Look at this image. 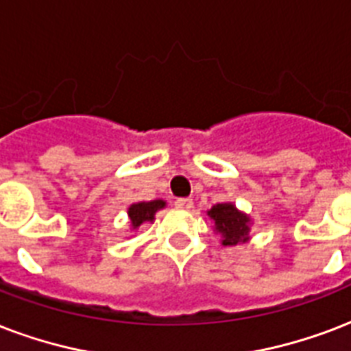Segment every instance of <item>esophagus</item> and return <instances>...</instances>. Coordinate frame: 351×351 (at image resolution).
<instances>
[{"label":"esophagus","mask_w":351,"mask_h":351,"mask_svg":"<svg viewBox=\"0 0 351 351\" xmlns=\"http://www.w3.org/2000/svg\"><path fill=\"white\" fill-rule=\"evenodd\" d=\"M175 206L180 208V210H191L193 208V199H176Z\"/></svg>","instance_id":"34e87169"}]
</instances>
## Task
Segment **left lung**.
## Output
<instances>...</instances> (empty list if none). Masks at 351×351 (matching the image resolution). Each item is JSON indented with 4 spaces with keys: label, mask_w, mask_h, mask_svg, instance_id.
<instances>
[{
    "label": "left lung",
    "mask_w": 351,
    "mask_h": 351,
    "mask_svg": "<svg viewBox=\"0 0 351 351\" xmlns=\"http://www.w3.org/2000/svg\"><path fill=\"white\" fill-rule=\"evenodd\" d=\"M208 217L213 223V232L221 235L223 247H235L250 241L252 219L241 211L234 202H219L208 210Z\"/></svg>",
    "instance_id": "1"
}]
</instances>
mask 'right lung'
<instances>
[{"instance_id":"right-lung-1","label":"right lung","mask_w":351,"mask_h":351,"mask_svg":"<svg viewBox=\"0 0 351 351\" xmlns=\"http://www.w3.org/2000/svg\"><path fill=\"white\" fill-rule=\"evenodd\" d=\"M165 200H143V202H134L128 206V228L138 230L143 224L154 223V215L158 211L164 210Z\"/></svg>"}]
</instances>
